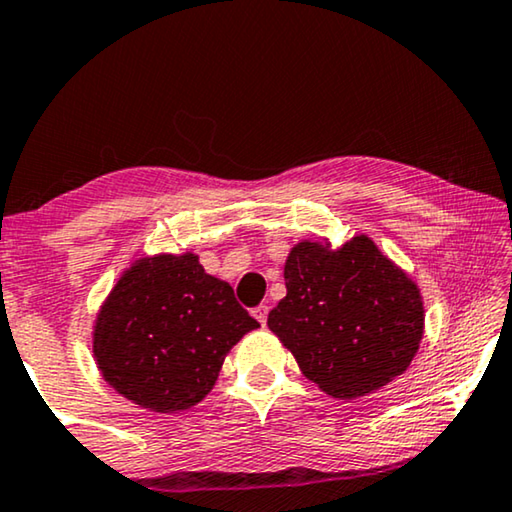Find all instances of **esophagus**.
<instances>
[{"label":"esophagus","instance_id":"1","mask_svg":"<svg viewBox=\"0 0 512 512\" xmlns=\"http://www.w3.org/2000/svg\"><path fill=\"white\" fill-rule=\"evenodd\" d=\"M254 317L261 326H265V321H268V305H258L254 310Z\"/></svg>","mask_w":512,"mask_h":512}]
</instances>
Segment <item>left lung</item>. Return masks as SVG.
I'll return each instance as SVG.
<instances>
[{
  "label": "left lung",
  "instance_id": "left-lung-1",
  "mask_svg": "<svg viewBox=\"0 0 512 512\" xmlns=\"http://www.w3.org/2000/svg\"><path fill=\"white\" fill-rule=\"evenodd\" d=\"M284 284L268 328L328 396H366L410 368L424 338L422 293L368 235L293 244Z\"/></svg>",
  "mask_w": 512,
  "mask_h": 512
}]
</instances>
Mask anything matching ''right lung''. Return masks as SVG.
<instances>
[{"label": "right lung", "mask_w": 512, "mask_h": 512, "mask_svg": "<svg viewBox=\"0 0 512 512\" xmlns=\"http://www.w3.org/2000/svg\"><path fill=\"white\" fill-rule=\"evenodd\" d=\"M254 328L258 321L198 254L139 256L95 314L93 359L116 394L170 415L214 389L228 352Z\"/></svg>", "instance_id": "right-lung-1"}]
</instances>
